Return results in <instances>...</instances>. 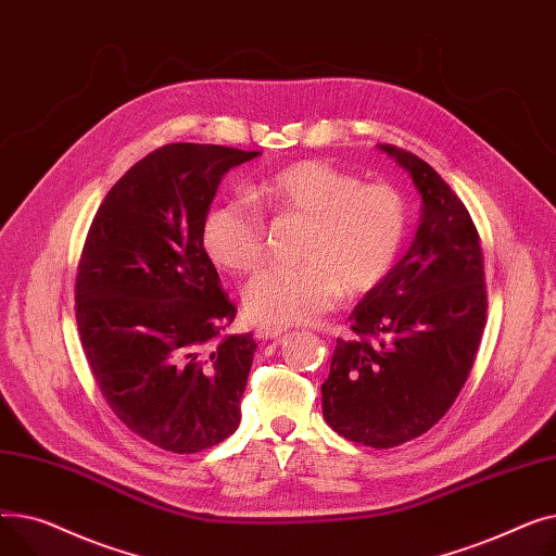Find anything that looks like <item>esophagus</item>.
<instances>
[{
  "mask_svg": "<svg viewBox=\"0 0 556 556\" xmlns=\"http://www.w3.org/2000/svg\"><path fill=\"white\" fill-rule=\"evenodd\" d=\"M283 333H286V329H277V327H256V331H254V336L258 340H277Z\"/></svg>",
  "mask_w": 556,
  "mask_h": 556,
  "instance_id": "obj_1",
  "label": "esophagus"
}]
</instances>
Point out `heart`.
<instances>
[{"label":"heart","mask_w":556,"mask_h":556,"mask_svg":"<svg viewBox=\"0 0 556 556\" xmlns=\"http://www.w3.org/2000/svg\"><path fill=\"white\" fill-rule=\"evenodd\" d=\"M252 197L279 216L308 218L302 248L306 263L263 268L243 290L245 313L261 327L308 323L340 302L344 286L356 295L381 286L410 227L407 200L396 187L363 182L327 160L277 168L252 189ZM253 201L225 198L202 218V250L227 273H250L266 256L268 225Z\"/></svg>","instance_id":"b5f03b06"}]
</instances>
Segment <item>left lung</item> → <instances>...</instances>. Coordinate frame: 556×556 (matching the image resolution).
I'll return each mask as SVG.
<instances>
[{
    "instance_id": "8db88e82",
    "label": "left lung",
    "mask_w": 556,
    "mask_h": 556,
    "mask_svg": "<svg viewBox=\"0 0 556 556\" xmlns=\"http://www.w3.org/2000/svg\"><path fill=\"white\" fill-rule=\"evenodd\" d=\"M421 193L417 237L352 313L323 383L327 424L349 442L392 448L440 421L473 367L486 323L476 223L430 164L383 143Z\"/></svg>"
}]
</instances>
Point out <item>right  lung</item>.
Segmentation results:
<instances>
[{"instance_id":"right-lung-1","label":"right lung","mask_w":556,"mask_h":556,"mask_svg":"<svg viewBox=\"0 0 556 556\" xmlns=\"http://www.w3.org/2000/svg\"><path fill=\"white\" fill-rule=\"evenodd\" d=\"M256 151L166 143L116 182L76 270V323L94 381L141 440L170 453L212 448L239 428L256 352L225 336L227 298L200 225L223 175Z\"/></svg>"}]
</instances>
